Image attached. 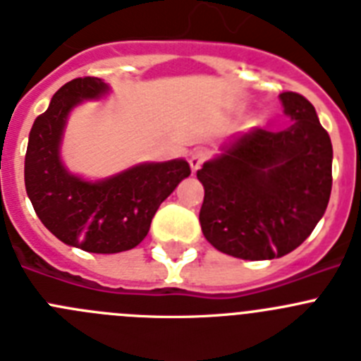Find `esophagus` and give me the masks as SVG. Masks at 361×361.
<instances>
[{
	"label": "esophagus",
	"mask_w": 361,
	"mask_h": 361,
	"mask_svg": "<svg viewBox=\"0 0 361 361\" xmlns=\"http://www.w3.org/2000/svg\"><path fill=\"white\" fill-rule=\"evenodd\" d=\"M208 159H209V153L206 152V149L199 148V149H195V152H191V155H190V166H191V170H193V171L200 170V168H202L204 162L208 161Z\"/></svg>",
	"instance_id": "1"
}]
</instances>
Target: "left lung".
<instances>
[{"mask_svg": "<svg viewBox=\"0 0 361 361\" xmlns=\"http://www.w3.org/2000/svg\"><path fill=\"white\" fill-rule=\"evenodd\" d=\"M288 130L257 128L197 171L199 220L213 247L244 260L296 250L324 216L333 186V146L317 110L296 92L280 94Z\"/></svg>", "mask_w": 361, "mask_h": 361, "instance_id": "left-lung-1", "label": "left lung"}]
</instances>
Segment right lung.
<instances>
[{"label": "right lung", "instance_id": "obj_1", "mask_svg": "<svg viewBox=\"0 0 361 361\" xmlns=\"http://www.w3.org/2000/svg\"><path fill=\"white\" fill-rule=\"evenodd\" d=\"M108 90L99 78H78L54 94L32 124L25 188L52 235L88 253H119L141 244L161 202L191 173L186 161L141 164L103 183H86L63 168L59 142L70 110Z\"/></svg>", "mask_w": 361, "mask_h": 361}]
</instances>
